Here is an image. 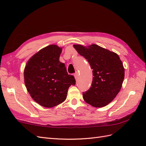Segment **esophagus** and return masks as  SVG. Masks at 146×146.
<instances>
[{
  "label": "esophagus",
  "mask_w": 146,
  "mask_h": 146,
  "mask_svg": "<svg viewBox=\"0 0 146 146\" xmlns=\"http://www.w3.org/2000/svg\"><path fill=\"white\" fill-rule=\"evenodd\" d=\"M74 77H75V78H76V80H77V78H78V72H76V73L74 74Z\"/></svg>",
  "instance_id": "1"
}]
</instances>
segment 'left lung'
I'll return each instance as SVG.
<instances>
[{
  "instance_id": "8db88e82",
  "label": "left lung",
  "mask_w": 146,
  "mask_h": 146,
  "mask_svg": "<svg viewBox=\"0 0 146 146\" xmlns=\"http://www.w3.org/2000/svg\"><path fill=\"white\" fill-rule=\"evenodd\" d=\"M73 46L92 69L91 87L83 92L84 100L96 108L105 107L113 101L121 89L125 74L122 62L116 53L94 44L87 47L80 44Z\"/></svg>"
}]
</instances>
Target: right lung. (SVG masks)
<instances>
[{
    "instance_id": "1",
    "label": "right lung",
    "mask_w": 146,
    "mask_h": 146,
    "mask_svg": "<svg viewBox=\"0 0 146 146\" xmlns=\"http://www.w3.org/2000/svg\"><path fill=\"white\" fill-rule=\"evenodd\" d=\"M62 47L51 44L42 48L27 61L24 82L32 98L46 108H52L66 100L68 88L75 85L74 77L69 75L59 58Z\"/></svg>"
}]
</instances>
